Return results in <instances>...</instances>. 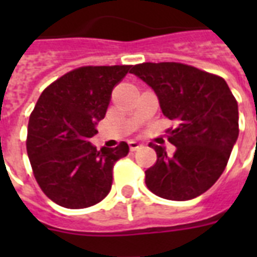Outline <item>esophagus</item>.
<instances>
[{"instance_id":"1","label":"esophagus","mask_w":257,"mask_h":257,"mask_svg":"<svg viewBox=\"0 0 257 257\" xmlns=\"http://www.w3.org/2000/svg\"><path fill=\"white\" fill-rule=\"evenodd\" d=\"M139 148H141V144H139V143H137V141H131V143H129V149H131V151H137V149Z\"/></svg>"}]
</instances>
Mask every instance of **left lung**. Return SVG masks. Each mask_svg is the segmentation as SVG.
Segmentation results:
<instances>
[{
	"instance_id": "1",
	"label": "left lung",
	"mask_w": 257,
	"mask_h": 257,
	"mask_svg": "<svg viewBox=\"0 0 257 257\" xmlns=\"http://www.w3.org/2000/svg\"><path fill=\"white\" fill-rule=\"evenodd\" d=\"M131 73L155 90L164 116L177 122L167 131L173 156L151 144L157 160L145 171L147 187L163 199H195L227 167L239 136L237 101L223 77L180 62H143Z\"/></svg>"
}]
</instances>
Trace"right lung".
<instances>
[{
	"label": "right lung",
	"instance_id": "obj_1",
	"mask_svg": "<svg viewBox=\"0 0 257 257\" xmlns=\"http://www.w3.org/2000/svg\"><path fill=\"white\" fill-rule=\"evenodd\" d=\"M132 65L81 66L52 82L30 113L26 151L41 191L70 209L92 207L108 195L113 167L129 147L97 151L90 137L108 109L113 88Z\"/></svg>",
	"mask_w": 257,
	"mask_h": 257
}]
</instances>
